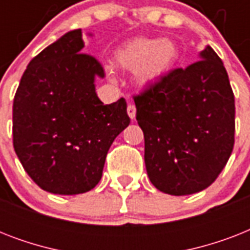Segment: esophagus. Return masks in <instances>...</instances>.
Masks as SVG:
<instances>
[{"mask_svg":"<svg viewBox=\"0 0 250 250\" xmlns=\"http://www.w3.org/2000/svg\"><path fill=\"white\" fill-rule=\"evenodd\" d=\"M127 113H128V117L131 118V119H135V117H136V107H135V105L129 104V105L127 106Z\"/></svg>","mask_w":250,"mask_h":250,"instance_id":"34e87169","label":"esophagus"}]
</instances>
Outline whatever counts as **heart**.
<instances>
[{
    "mask_svg": "<svg viewBox=\"0 0 250 250\" xmlns=\"http://www.w3.org/2000/svg\"><path fill=\"white\" fill-rule=\"evenodd\" d=\"M178 58V45L170 39L136 37L115 53V63L125 70H135V80L140 85H152L164 79Z\"/></svg>",
    "mask_w": 250,
    "mask_h": 250,
    "instance_id": "b5f03b06",
    "label": "heart"
}]
</instances>
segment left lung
<instances>
[{
  "label": "left lung",
  "mask_w": 250,
  "mask_h": 250,
  "mask_svg": "<svg viewBox=\"0 0 250 250\" xmlns=\"http://www.w3.org/2000/svg\"><path fill=\"white\" fill-rule=\"evenodd\" d=\"M133 100L153 186L186 196L214 183L235 143V97L217 53L208 45L200 61L175 68Z\"/></svg>",
  "instance_id": "8db88e82"
}]
</instances>
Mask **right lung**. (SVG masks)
<instances>
[{"label": "right lung", "instance_id": "right-lung-1", "mask_svg": "<svg viewBox=\"0 0 250 250\" xmlns=\"http://www.w3.org/2000/svg\"><path fill=\"white\" fill-rule=\"evenodd\" d=\"M83 48L82 29L49 45L29 62L14 97L15 153L50 193L93 189L114 139L129 125L125 98L104 105L97 97L94 79L105 71Z\"/></svg>", "mask_w": 250, "mask_h": 250}]
</instances>
